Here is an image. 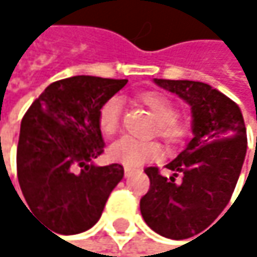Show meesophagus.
<instances>
[{
  "instance_id": "obj_1",
  "label": "esophagus",
  "mask_w": 257,
  "mask_h": 257,
  "mask_svg": "<svg viewBox=\"0 0 257 257\" xmlns=\"http://www.w3.org/2000/svg\"><path fill=\"white\" fill-rule=\"evenodd\" d=\"M134 171H135L134 168H129V167H125V176H126V177H129V176H131V174H132Z\"/></svg>"
}]
</instances>
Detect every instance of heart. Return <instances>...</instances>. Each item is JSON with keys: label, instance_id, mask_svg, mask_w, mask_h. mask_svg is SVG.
Instances as JSON below:
<instances>
[{"label": "heart", "instance_id": "obj_1", "mask_svg": "<svg viewBox=\"0 0 257 257\" xmlns=\"http://www.w3.org/2000/svg\"><path fill=\"white\" fill-rule=\"evenodd\" d=\"M140 101L149 108L156 119V134L167 143H177L186 134L187 125L177 116L176 104L164 93L146 92L140 95ZM122 122V101L117 96L108 98L98 110V126L102 134L113 135ZM161 146L155 141L122 137L108 147V158L125 167L134 168L147 161H155L161 156Z\"/></svg>", "mask_w": 257, "mask_h": 257}]
</instances>
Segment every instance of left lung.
Wrapping results in <instances>:
<instances>
[{
    "instance_id": "8db88e82",
    "label": "left lung",
    "mask_w": 257,
    "mask_h": 257,
    "mask_svg": "<svg viewBox=\"0 0 257 257\" xmlns=\"http://www.w3.org/2000/svg\"><path fill=\"white\" fill-rule=\"evenodd\" d=\"M155 83L190 104L193 138L165 165L174 173L170 179L158 167L144 170L150 189L140 210L159 235L186 239L210 226L228 205L247 152L245 125L239 107L210 84L165 78Z\"/></svg>"
}]
</instances>
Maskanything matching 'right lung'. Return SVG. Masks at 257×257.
<instances>
[{
    "mask_svg": "<svg viewBox=\"0 0 257 257\" xmlns=\"http://www.w3.org/2000/svg\"><path fill=\"white\" fill-rule=\"evenodd\" d=\"M126 83V78L93 76L58 80L22 119L16 155L19 184L28 208L56 233L92 228L123 177L122 165L95 167L92 159L104 152L98 110Z\"/></svg>",
    "mask_w": 257,
    "mask_h": 257,
    "instance_id": "1",
    "label": "right lung"
}]
</instances>
